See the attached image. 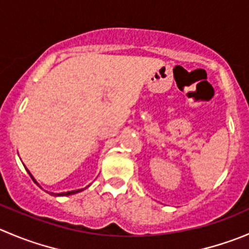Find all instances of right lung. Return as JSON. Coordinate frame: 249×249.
Listing matches in <instances>:
<instances>
[{
	"label": "right lung",
	"instance_id": "obj_1",
	"mask_svg": "<svg viewBox=\"0 0 249 249\" xmlns=\"http://www.w3.org/2000/svg\"><path fill=\"white\" fill-rule=\"evenodd\" d=\"M26 171H28V173H29V175L31 176V178H33V180H34V182H36V183H37V181H36L35 178H34V176L31 175V173H30V171H29L28 169H26ZM37 185H38V183H37ZM38 186H40V185H38ZM89 186H90V185H89ZM89 186H88V187H89ZM40 187H41V186H40ZM85 189H86V187H85ZM85 189H81V190H75V191L62 192V194H53V192H48V194H50V195H52V196H55V197H63V196H71V195H75V194H78V192H81V191H84V190H85Z\"/></svg>",
	"mask_w": 249,
	"mask_h": 249
}]
</instances>
